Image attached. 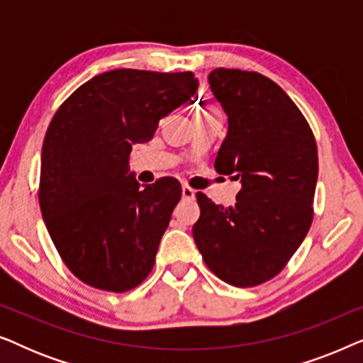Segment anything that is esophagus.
I'll list each match as a JSON object with an SVG mask.
<instances>
[{
	"label": "esophagus",
	"mask_w": 363,
	"mask_h": 363,
	"mask_svg": "<svg viewBox=\"0 0 363 363\" xmlns=\"http://www.w3.org/2000/svg\"><path fill=\"white\" fill-rule=\"evenodd\" d=\"M182 196L183 200H195V190L190 188L188 185H183L182 186Z\"/></svg>",
	"instance_id": "1"
}]
</instances>
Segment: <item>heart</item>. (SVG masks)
<instances>
[{
	"mask_svg": "<svg viewBox=\"0 0 363 363\" xmlns=\"http://www.w3.org/2000/svg\"><path fill=\"white\" fill-rule=\"evenodd\" d=\"M201 112H205V113H215L213 111H201Z\"/></svg>",
	"mask_w": 363,
	"mask_h": 363,
	"instance_id": "obj_1",
	"label": "heart"
}]
</instances>
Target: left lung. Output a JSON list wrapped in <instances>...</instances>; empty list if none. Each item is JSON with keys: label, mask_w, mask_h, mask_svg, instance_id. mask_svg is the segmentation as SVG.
<instances>
[{"label": "left lung", "mask_w": 363, "mask_h": 363, "mask_svg": "<svg viewBox=\"0 0 363 363\" xmlns=\"http://www.w3.org/2000/svg\"><path fill=\"white\" fill-rule=\"evenodd\" d=\"M208 82L228 117L215 168L241 190L230 208L196 193L193 238L221 281L259 286L284 269L311 228L315 138L291 97L262 74L218 67Z\"/></svg>", "instance_id": "8db88e82"}]
</instances>
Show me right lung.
<instances>
[{"instance_id":"obj_1","label":"right lung","mask_w":363,"mask_h":363,"mask_svg":"<svg viewBox=\"0 0 363 363\" xmlns=\"http://www.w3.org/2000/svg\"><path fill=\"white\" fill-rule=\"evenodd\" d=\"M196 89L193 72L116 69L82 84L54 113L39 206L59 256L86 284L125 292L150 274L182 186L172 177L140 186L128 155Z\"/></svg>"}]
</instances>
